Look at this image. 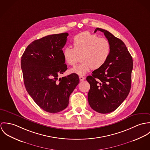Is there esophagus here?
Returning <instances> with one entry per match:
<instances>
[{
  "instance_id": "esophagus-1",
  "label": "esophagus",
  "mask_w": 150,
  "mask_h": 150,
  "mask_svg": "<svg viewBox=\"0 0 150 150\" xmlns=\"http://www.w3.org/2000/svg\"><path fill=\"white\" fill-rule=\"evenodd\" d=\"M85 79V78L83 77V76H79V80L81 81H83Z\"/></svg>"
}]
</instances>
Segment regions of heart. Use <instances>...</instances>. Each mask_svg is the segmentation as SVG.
Listing matches in <instances>:
<instances>
[{
    "label": "heart",
    "mask_w": 150,
    "mask_h": 150,
    "mask_svg": "<svg viewBox=\"0 0 150 150\" xmlns=\"http://www.w3.org/2000/svg\"><path fill=\"white\" fill-rule=\"evenodd\" d=\"M74 48L67 47L63 50L64 61L69 66H74L81 57V63L71 69V73L85 75L91 68L98 69L108 60L111 52L109 40L97 34L85 31L73 38Z\"/></svg>",
    "instance_id": "b5f03b06"
}]
</instances>
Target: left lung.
<instances>
[{
    "mask_svg": "<svg viewBox=\"0 0 150 150\" xmlns=\"http://www.w3.org/2000/svg\"><path fill=\"white\" fill-rule=\"evenodd\" d=\"M98 30L103 32L110 42L111 52L106 62L86 78L90 85L88 101L94 110L105 114L115 110L129 94L133 60L120 39L98 28L94 33Z\"/></svg>",
    "mask_w": 150,
    "mask_h": 150,
    "instance_id": "obj_1",
    "label": "left lung"
}]
</instances>
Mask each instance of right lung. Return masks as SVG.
Wrapping results in <instances>:
<instances>
[{"label": "right lung", "mask_w": 150, "mask_h": 150, "mask_svg": "<svg viewBox=\"0 0 150 150\" xmlns=\"http://www.w3.org/2000/svg\"><path fill=\"white\" fill-rule=\"evenodd\" d=\"M67 33L56 34L34 40L21 57L24 84L29 94L44 110L55 113L65 109L79 78L73 73L58 78L67 69L62 49Z\"/></svg>", "instance_id": "right-lung-1"}]
</instances>
